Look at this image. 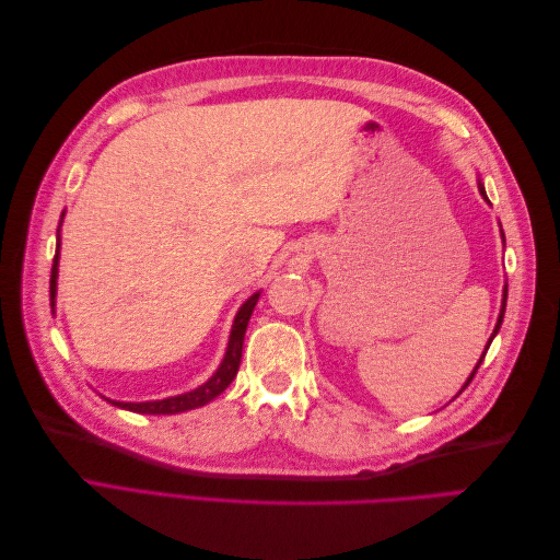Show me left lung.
Returning a JSON list of instances; mask_svg holds the SVG:
<instances>
[{"instance_id":"8db88e82","label":"left lung","mask_w":560,"mask_h":560,"mask_svg":"<svg viewBox=\"0 0 560 560\" xmlns=\"http://www.w3.org/2000/svg\"><path fill=\"white\" fill-rule=\"evenodd\" d=\"M479 189H481V196L486 198V191H483V186H479ZM488 200V198H486ZM504 306H506V290H504V301H502V313H500V319H498V325H495V331H493V336H490V341H488V346H486V350L490 348V343H493V338H495V334H498V329H500V325H502V317H504ZM483 358H486V352L481 354V360H479V364L477 366H474V371H471V376L467 378V383H465V387L471 383V378H474V374H477V371H479V366H481V362H483Z\"/></svg>"}]
</instances>
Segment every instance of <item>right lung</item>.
I'll return each mask as SVG.
<instances>
[{
    "mask_svg": "<svg viewBox=\"0 0 560 560\" xmlns=\"http://www.w3.org/2000/svg\"><path fill=\"white\" fill-rule=\"evenodd\" d=\"M60 247V243L56 245ZM56 276H58V249H56V257H54V268H50V306H54V296H56ZM259 301V292L249 296L243 308L235 315L233 322V329H231V338H229V350L224 354V362L222 366L217 369V374L191 393L179 395V397H167L161 401H140V404H130V401H114L109 399L114 406H121V409L135 411V413H154V416H173V413H182V411H191L198 409V406H206L208 401H212L217 395H222L224 389L231 385V381L238 374V366H241V358H243V341H245V329H247V322L249 315L257 306Z\"/></svg>",
    "mask_w": 560,
    "mask_h": 560,
    "instance_id": "add662e5",
    "label": "right lung"
}]
</instances>
